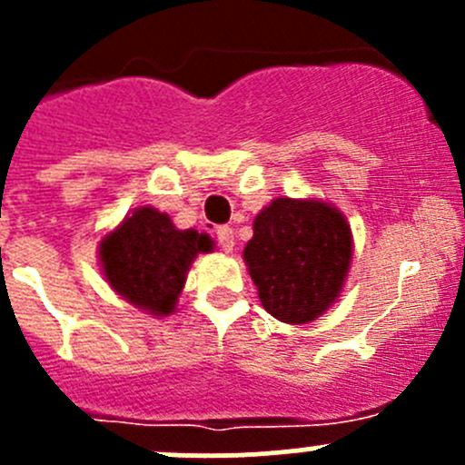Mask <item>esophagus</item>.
I'll use <instances>...</instances> for the list:
<instances>
[{
	"label": "esophagus",
	"instance_id": "34e87169",
	"mask_svg": "<svg viewBox=\"0 0 465 465\" xmlns=\"http://www.w3.org/2000/svg\"><path fill=\"white\" fill-rule=\"evenodd\" d=\"M215 241L218 245L223 247V252H232L233 250V229L229 224H220L215 227Z\"/></svg>",
	"mask_w": 465,
	"mask_h": 465
}]
</instances>
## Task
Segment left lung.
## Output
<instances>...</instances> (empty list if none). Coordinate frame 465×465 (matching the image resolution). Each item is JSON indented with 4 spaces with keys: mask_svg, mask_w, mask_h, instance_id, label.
<instances>
[{
    "mask_svg": "<svg viewBox=\"0 0 465 465\" xmlns=\"http://www.w3.org/2000/svg\"><path fill=\"white\" fill-rule=\"evenodd\" d=\"M353 242L344 215L320 200L276 198L254 220L245 256L262 308L285 323H308L337 299Z\"/></svg>",
    "mask_w": 465,
    "mask_h": 465,
    "instance_id": "obj_1",
    "label": "left lung"
}]
</instances>
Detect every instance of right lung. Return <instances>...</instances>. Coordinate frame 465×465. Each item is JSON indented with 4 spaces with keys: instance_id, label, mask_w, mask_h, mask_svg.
Returning a JSON list of instances; mask_svg holds the SVG:
<instances>
[{
    "instance_id": "right-lung-1",
    "label": "right lung",
    "mask_w": 465,
    "mask_h": 465,
    "mask_svg": "<svg viewBox=\"0 0 465 465\" xmlns=\"http://www.w3.org/2000/svg\"><path fill=\"white\" fill-rule=\"evenodd\" d=\"M206 233L173 227L166 213L142 206L101 241L105 279L125 302L150 315H171L186 272L200 252H211Z\"/></svg>"
}]
</instances>
